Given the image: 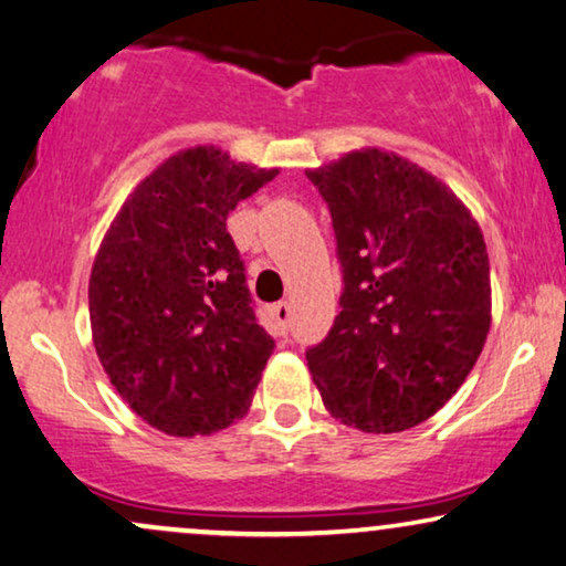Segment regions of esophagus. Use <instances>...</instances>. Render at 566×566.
<instances>
[{
    "label": "esophagus",
    "mask_w": 566,
    "mask_h": 566,
    "mask_svg": "<svg viewBox=\"0 0 566 566\" xmlns=\"http://www.w3.org/2000/svg\"><path fill=\"white\" fill-rule=\"evenodd\" d=\"M271 315H274L276 326L284 331V328H287L290 318H292V307H290V303H276L274 307H271Z\"/></svg>",
    "instance_id": "obj_1"
}]
</instances>
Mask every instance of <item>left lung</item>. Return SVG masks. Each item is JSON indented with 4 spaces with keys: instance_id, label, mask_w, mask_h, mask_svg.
I'll use <instances>...</instances> for the list:
<instances>
[{
    "instance_id": "obj_1",
    "label": "left lung",
    "mask_w": 566,
    "mask_h": 566,
    "mask_svg": "<svg viewBox=\"0 0 566 566\" xmlns=\"http://www.w3.org/2000/svg\"><path fill=\"white\" fill-rule=\"evenodd\" d=\"M331 209L342 313L307 367L334 419L403 432L463 386L492 326L484 232L440 178L365 147L305 170Z\"/></svg>"
}]
</instances>
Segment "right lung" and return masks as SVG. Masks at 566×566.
<instances>
[{"instance_id":"1","label":"right lung","mask_w":566,"mask_h":566,"mask_svg":"<svg viewBox=\"0 0 566 566\" xmlns=\"http://www.w3.org/2000/svg\"><path fill=\"white\" fill-rule=\"evenodd\" d=\"M276 172L214 145L178 149L139 180L97 248L87 287L97 359L165 434H212L253 401L274 338L255 323L228 214Z\"/></svg>"}]
</instances>
